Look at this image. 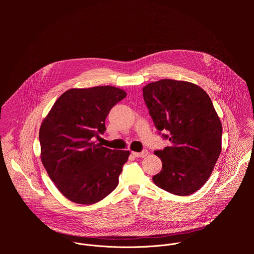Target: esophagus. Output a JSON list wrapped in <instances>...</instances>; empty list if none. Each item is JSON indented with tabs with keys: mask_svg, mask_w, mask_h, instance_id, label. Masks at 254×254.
<instances>
[{
	"mask_svg": "<svg viewBox=\"0 0 254 254\" xmlns=\"http://www.w3.org/2000/svg\"><path fill=\"white\" fill-rule=\"evenodd\" d=\"M148 151L147 150H143L142 152H140V153H136V152H132V155L135 157V158H144V157H147L148 156Z\"/></svg>",
	"mask_w": 254,
	"mask_h": 254,
	"instance_id": "34e87169",
	"label": "esophagus"
}]
</instances>
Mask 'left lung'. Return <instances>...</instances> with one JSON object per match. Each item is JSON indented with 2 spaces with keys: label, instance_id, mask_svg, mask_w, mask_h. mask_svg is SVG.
Here are the masks:
<instances>
[{
  "label": "left lung",
  "instance_id": "1",
  "mask_svg": "<svg viewBox=\"0 0 254 254\" xmlns=\"http://www.w3.org/2000/svg\"><path fill=\"white\" fill-rule=\"evenodd\" d=\"M142 96L159 134L171 142L155 152L163 167L154 183L175 195L193 194L221 153L222 125L209 95L194 83L162 79L144 86Z\"/></svg>",
  "mask_w": 254,
  "mask_h": 254
}]
</instances>
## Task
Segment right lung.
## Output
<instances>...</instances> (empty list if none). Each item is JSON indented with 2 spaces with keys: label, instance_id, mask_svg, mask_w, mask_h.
Returning <instances> with one entry per match:
<instances>
[{
  "label": "right lung",
  "instance_id": "1",
  "mask_svg": "<svg viewBox=\"0 0 254 254\" xmlns=\"http://www.w3.org/2000/svg\"><path fill=\"white\" fill-rule=\"evenodd\" d=\"M126 96V91L110 85L71 88L42 122L41 161L68 200L90 205L117 188L129 152L104 148L93 139L105 131L107 115Z\"/></svg>",
  "mask_w": 254,
  "mask_h": 254
}]
</instances>
